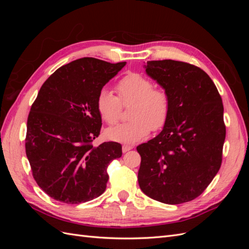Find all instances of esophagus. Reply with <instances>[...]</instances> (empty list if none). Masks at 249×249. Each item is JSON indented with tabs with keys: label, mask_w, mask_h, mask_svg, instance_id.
<instances>
[{
	"label": "esophagus",
	"mask_w": 249,
	"mask_h": 249,
	"mask_svg": "<svg viewBox=\"0 0 249 249\" xmlns=\"http://www.w3.org/2000/svg\"><path fill=\"white\" fill-rule=\"evenodd\" d=\"M133 147L131 145H123V153H126L129 152V150H131Z\"/></svg>",
	"instance_id": "34e87169"
}]
</instances>
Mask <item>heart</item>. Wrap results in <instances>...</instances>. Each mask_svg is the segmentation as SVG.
Instances as JSON below:
<instances>
[{
    "label": "heart",
    "mask_w": 249,
    "mask_h": 249,
    "mask_svg": "<svg viewBox=\"0 0 249 249\" xmlns=\"http://www.w3.org/2000/svg\"><path fill=\"white\" fill-rule=\"evenodd\" d=\"M116 89L118 97L108 88H102L96 97V111L109 124H115L122 105L132 103L129 123L109 127L106 136L112 141L135 143L145 138L152 126L159 129L166 122L169 113V97L161 89L154 88L153 82L139 73L131 72L120 79Z\"/></svg>",
    "instance_id": "heart-1"
}]
</instances>
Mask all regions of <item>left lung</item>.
<instances>
[{"instance_id":"left-lung-1","label":"left lung","mask_w":249,"mask_h":249,"mask_svg":"<svg viewBox=\"0 0 249 249\" xmlns=\"http://www.w3.org/2000/svg\"><path fill=\"white\" fill-rule=\"evenodd\" d=\"M144 69L167 93L170 107L160 134L137 146L140 189L168 205L193 200L221 166V96L208 74L192 64L159 60L147 61Z\"/></svg>"}]
</instances>
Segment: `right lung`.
Wrapping results in <instances>:
<instances>
[{"instance_id": "add662e5", "label": "right lung", "mask_w": 249, "mask_h": 249, "mask_svg": "<svg viewBox=\"0 0 249 249\" xmlns=\"http://www.w3.org/2000/svg\"><path fill=\"white\" fill-rule=\"evenodd\" d=\"M125 64L81 58L41 86L28 116L26 154L36 183L52 198L73 205L106 190L108 165L123 150L117 142L92 145L102 126L96 97Z\"/></svg>"}]
</instances>
